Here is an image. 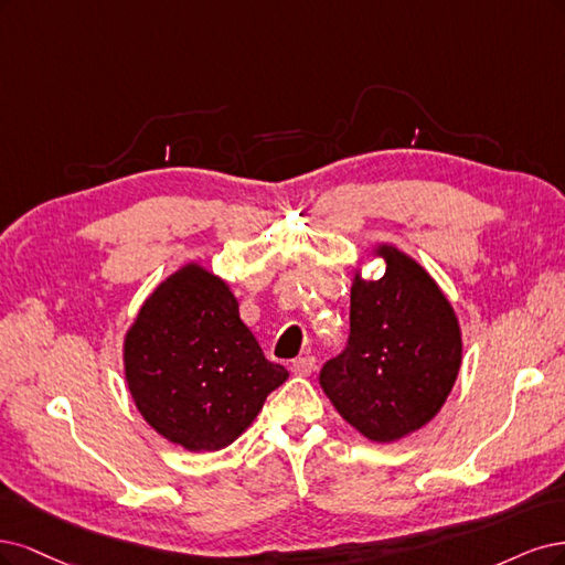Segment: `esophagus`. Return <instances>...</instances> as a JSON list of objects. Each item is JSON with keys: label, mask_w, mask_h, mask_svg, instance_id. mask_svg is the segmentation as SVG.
I'll return each mask as SVG.
<instances>
[{"label": "esophagus", "mask_w": 565, "mask_h": 565, "mask_svg": "<svg viewBox=\"0 0 565 565\" xmlns=\"http://www.w3.org/2000/svg\"><path fill=\"white\" fill-rule=\"evenodd\" d=\"M315 366H317V359L309 356V354L290 361V371H294L296 375H309V373L315 371Z\"/></svg>", "instance_id": "esophagus-1"}]
</instances>
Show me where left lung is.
I'll list each match as a JSON object with an SVG mask.
<instances>
[{"label": "left lung", "mask_w": 565, "mask_h": 565, "mask_svg": "<svg viewBox=\"0 0 565 565\" xmlns=\"http://www.w3.org/2000/svg\"><path fill=\"white\" fill-rule=\"evenodd\" d=\"M385 277L354 271L350 340L326 361L319 382L335 411L366 439L392 444L441 411L462 361V335L429 271L382 244Z\"/></svg>", "instance_id": "8db88e82"}]
</instances>
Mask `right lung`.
Returning <instances> with one entry per match:
<instances>
[{"instance_id":"obj_1","label":"right lung","mask_w":565,"mask_h":565,"mask_svg":"<svg viewBox=\"0 0 565 565\" xmlns=\"http://www.w3.org/2000/svg\"><path fill=\"white\" fill-rule=\"evenodd\" d=\"M124 373L148 425L188 450H221L286 382L239 317L230 286L190 263L142 302L124 338Z\"/></svg>"}]
</instances>
